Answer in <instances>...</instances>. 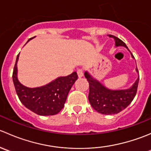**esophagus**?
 <instances>
[{"label": "esophagus", "mask_w": 151, "mask_h": 151, "mask_svg": "<svg viewBox=\"0 0 151 151\" xmlns=\"http://www.w3.org/2000/svg\"><path fill=\"white\" fill-rule=\"evenodd\" d=\"M77 74H78V77H80V78L83 76V70L81 69V68H79V69L77 70Z\"/></svg>", "instance_id": "esophagus-1"}]
</instances>
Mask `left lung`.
<instances>
[{"label": "left lung", "instance_id": "8db88e82", "mask_svg": "<svg viewBox=\"0 0 151 151\" xmlns=\"http://www.w3.org/2000/svg\"><path fill=\"white\" fill-rule=\"evenodd\" d=\"M108 36L115 39L116 47L123 46L128 49L126 44L118 37L112 35ZM131 55L134 58L132 52ZM136 71L138 72L137 68ZM85 77L89 83L88 100L90 104L95 110L104 115L118 114L131 104L136 96L139 79V77H138L134 84L129 89L114 91L108 89L98 80L93 78L88 71H85Z\"/></svg>", "mask_w": 151, "mask_h": 151}]
</instances>
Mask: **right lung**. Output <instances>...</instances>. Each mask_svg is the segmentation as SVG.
<instances>
[{
  "label": "right lung",
  "instance_id": "obj_1",
  "mask_svg": "<svg viewBox=\"0 0 151 151\" xmlns=\"http://www.w3.org/2000/svg\"><path fill=\"white\" fill-rule=\"evenodd\" d=\"M18 58L19 54L14 67L12 78L17 94L22 104L39 115L47 116L58 113L64 106L68 92L77 80V72L74 71L66 77H58L45 86L28 88L21 84L17 79Z\"/></svg>",
  "mask_w": 151,
  "mask_h": 151
}]
</instances>
